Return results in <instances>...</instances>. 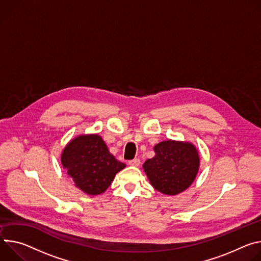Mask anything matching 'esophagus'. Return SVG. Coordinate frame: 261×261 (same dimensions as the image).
<instances>
[{"label": "esophagus", "mask_w": 261, "mask_h": 261, "mask_svg": "<svg viewBox=\"0 0 261 261\" xmlns=\"http://www.w3.org/2000/svg\"><path fill=\"white\" fill-rule=\"evenodd\" d=\"M140 164H141V162H140V159H134V160H130V161H128V165H130V166H140Z\"/></svg>", "instance_id": "obj_1"}]
</instances>
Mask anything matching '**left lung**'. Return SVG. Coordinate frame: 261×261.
Returning <instances> with one entry per match:
<instances>
[{"label": "left lung", "mask_w": 261, "mask_h": 261, "mask_svg": "<svg viewBox=\"0 0 261 261\" xmlns=\"http://www.w3.org/2000/svg\"><path fill=\"white\" fill-rule=\"evenodd\" d=\"M155 156L143 165L151 186L167 195H177L194 181L199 156L190 143L164 141L154 146Z\"/></svg>", "instance_id": "left-lung-1"}]
</instances>
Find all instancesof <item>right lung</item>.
Instances as JSON below:
<instances>
[{
	"mask_svg": "<svg viewBox=\"0 0 261 261\" xmlns=\"http://www.w3.org/2000/svg\"><path fill=\"white\" fill-rule=\"evenodd\" d=\"M62 165L75 186L89 195L103 193L125 164L110 153L97 135L80 136L67 144L61 156Z\"/></svg>",
	"mask_w": 261,
	"mask_h": 261,
	"instance_id": "right-lung-1",
	"label": "right lung"
}]
</instances>
